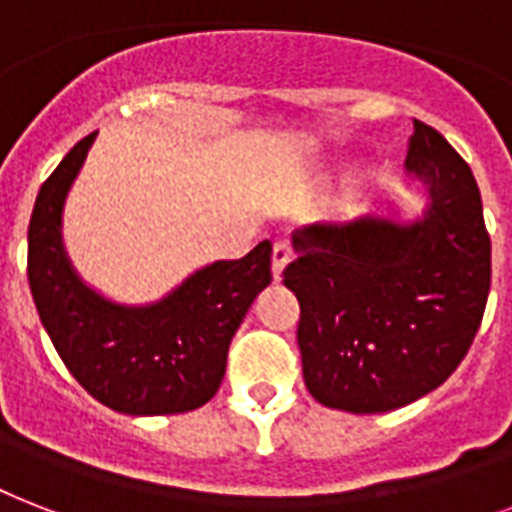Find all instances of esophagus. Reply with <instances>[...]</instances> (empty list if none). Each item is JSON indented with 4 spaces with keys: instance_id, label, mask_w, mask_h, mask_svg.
Returning <instances> with one entry per match:
<instances>
[{
    "instance_id": "obj_1",
    "label": "esophagus",
    "mask_w": 512,
    "mask_h": 512,
    "mask_svg": "<svg viewBox=\"0 0 512 512\" xmlns=\"http://www.w3.org/2000/svg\"><path fill=\"white\" fill-rule=\"evenodd\" d=\"M290 260H292L290 244H282V241H279V244L273 247V255H271L273 282H282V273H284V268L290 265Z\"/></svg>"
}]
</instances>
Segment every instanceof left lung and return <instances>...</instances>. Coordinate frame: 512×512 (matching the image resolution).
<instances>
[{
	"label": "left lung",
	"mask_w": 512,
	"mask_h": 512,
	"mask_svg": "<svg viewBox=\"0 0 512 512\" xmlns=\"http://www.w3.org/2000/svg\"><path fill=\"white\" fill-rule=\"evenodd\" d=\"M405 177L427 206L416 220L362 214L292 236L284 284L300 303L308 392L327 408L386 413L446 381L470 349L491 287L481 190L462 155L413 120Z\"/></svg>",
	"instance_id": "1"
}]
</instances>
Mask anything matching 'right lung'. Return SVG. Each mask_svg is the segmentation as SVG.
<instances>
[{"mask_svg": "<svg viewBox=\"0 0 512 512\" xmlns=\"http://www.w3.org/2000/svg\"><path fill=\"white\" fill-rule=\"evenodd\" d=\"M96 134L85 136L39 187L29 222V287L58 357L101 405L128 416L201 408L220 389L228 346L271 284V244L190 273L144 306L104 298L64 249L61 214Z\"/></svg>", "mask_w": 512, "mask_h": 512, "instance_id": "add662e5", "label": "right lung"}]
</instances>
